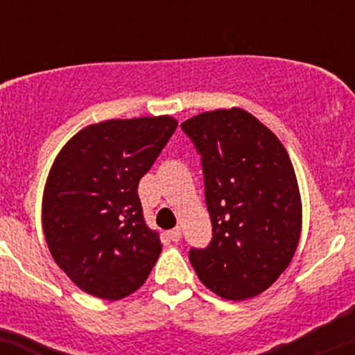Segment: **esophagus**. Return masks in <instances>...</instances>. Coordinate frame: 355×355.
<instances>
[{"instance_id": "1", "label": "esophagus", "mask_w": 355, "mask_h": 355, "mask_svg": "<svg viewBox=\"0 0 355 355\" xmlns=\"http://www.w3.org/2000/svg\"><path fill=\"white\" fill-rule=\"evenodd\" d=\"M166 234H168V237L171 241H173V243H178V241L182 239V229L175 227V229H171V231L166 232Z\"/></svg>"}]
</instances>
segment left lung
I'll list each match as a JSON object with an SVG mask.
<instances>
[{"instance_id":"obj_1","label":"left lung","mask_w":355,"mask_h":355,"mask_svg":"<svg viewBox=\"0 0 355 355\" xmlns=\"http://www.w3.org/2000/svg\"><path fill=\"white\" fill-rule=\"evenodd\" d=\"M200 155L212 239L189 259L200 282L227 300L263 293L286 270L302 231L293 165L279 139L239 107L180 124Z\"/></svg>"}]
</instances>
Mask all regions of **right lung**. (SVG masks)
I'll list each match as a JSON object with an SVG mask.
<instances>
[{
	"instance_id": "obj_1",
	"label": "right lung",
	"mask_w": 355,
	"mask_h": 355,
	"mask_svg": "<svg viewBox=\"0 0 355 355\" xmlns=\"http://www.w3.org/2000/svg\"><path fill=\"white\" fill-rule=\"evenodd\" d=\"M175 130L170 116L104 121L58 153L42 222L55 263L85 293L128 297L157 263L162 243L143 219L138 184Z\"/></svg>"
}]
</instances>
